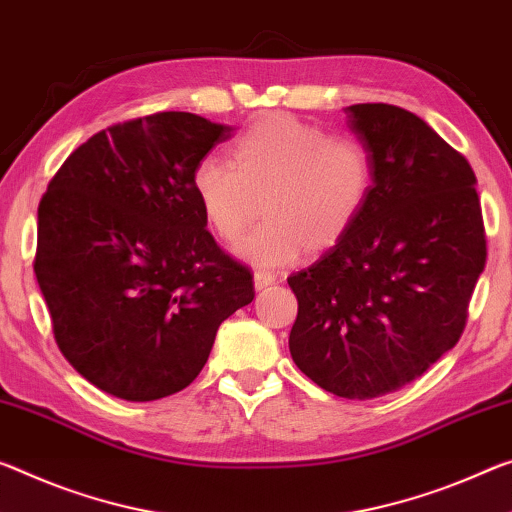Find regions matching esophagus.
<instances>
[{"instance_id": "obj_1", "label": "esophagus", "mask_w": 512, "mask_h": 512, "mask_svg": "<svg viewBox=\"0 0 512 512\" xmlns=\"http://www.w3.org/2000/svg\"><path fill=\"white\" fill-rule=\"evenodd\" d=\"M253 282H255V289L257 291H262V289H266V287H271L273 282H275V273H271V271H255L253 273Z\"/></svg>"}]
</instances>
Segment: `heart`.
I'll list each match as a JSON object with an SVG mask.
<instances>
[{"label": "heart", "mask_w": 512, "mask_h": 512, "mask_svg": "<svg viewBox=\"0 0 512 512\" xmlns=\"http://www.w3.org/2000/svg\"><path fill=\"white\" fill-rule=\"evenodd\" d=\"M191 186L221 239H234L266 214L232 250L250 264L280 266L303 250L323 253L353 230L371 198L373 161L358 139L269 113L232 143V164L202 157Z\"/></svg>", "instance_id": "b5f03b06"}]
</instances>
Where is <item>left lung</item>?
Here are the masks:
<instances>
[{"instance_id": "obj_1", "label": "left lung", "mask_w": 512, "mask_h": 512, "mask_svg": "<svg viewBox=\"0 0 512 512\" xmlns=\"http://www.w3.org/2000/svg\"><path fill=\"white\" fill-rule=\"evenodd\" d=\"M346 127L373 161L360 221L287 282L296 367L342 399H376L412 383L451 351L485 269L476 175L415 113L346 107Z\"/></svg>"}]
</instances>
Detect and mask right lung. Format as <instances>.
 Returning a JSON list of instances; mask_svg holds the SVG:
<instances>
[{
  "label": "right lung",
  "instance_id": "obj_1",
  "mask_svg": "<svg viewBox=\"0 0 512 512\" xmlns=\"http://www.w3.org/2000/svg\"><path fill=\"white\" fill-rule=\"evenodd\" d=\"M232 136L196 113H152L91 136L47 186L36 280L61 353L102 392L143 403L189 387L218 326L255 298L191 186Z\"/></svg>",
  "mask_w": 512,
  "mask_h": 512
}]
</instances>
